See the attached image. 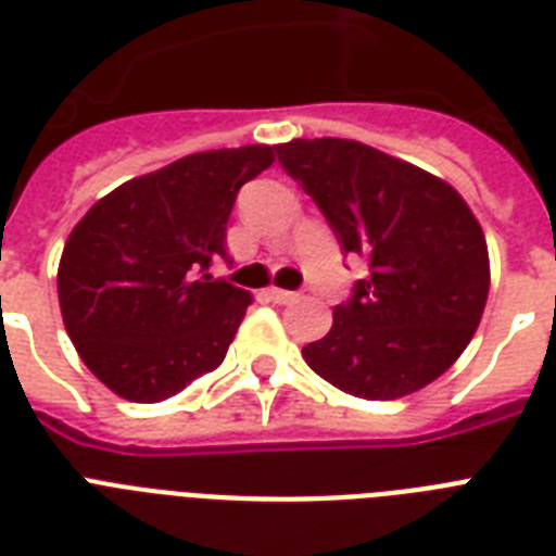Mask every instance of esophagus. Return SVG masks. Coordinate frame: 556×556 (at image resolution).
Segmentation results:
<instances>
[{"instance_id": "esophagus-1", "label": "esophagus", "mask_w": 556, "mask_h": 556, "mask_svg": "<svg viewBox=\"0 0 556 556\" xmlns=\"http://www.w3.org/2000/svg\"><path fill=\"white\" fill-rule=\"evenodd\" d=\"M268 296L274 303H294L296 300V291H286V288H268Z\"/></svg>"}]
</instances>
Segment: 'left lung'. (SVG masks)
Returning a JSON list of instances; mask_svg holds the SVG:
<instances>
[{
    "mask_svg": "<svg viewBox=\"0 0 556 556\" xmlns=\"http://www.w3.org/2000/svg\"><path fill=\"white\" fill-rule=\"evenodd\" d=\"M338 236L369 262L305 364L338 389L392 401L456 364L482 320L491 262L484 233L447 181L366 143L314 138L277 147Z\"/></svg>",
    "mask_w": 556,
    "mask_h": 556,
    "instance_id": "1",
    "label": "left lung"
}]
</instances>
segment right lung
I'll list each match as a JSON object with an SVG mask.
<instances>
[{"label": "right lung", "mask_w": 556, "mask_h": 556, "mask_svg": "<svg viewBox=\"0 0 556 556\" xmlns=\"http://www.w3.org/2000/svg\"><path fill=\"white\" fill-rule=\"evenodd\" d=\"M274 147L210 150L132 178L68 236L56 294L68 338L115 395L155 404L216 369L253 296L207 268L225 260L236 192Z\"/></svg>", "instance_id": "1"}]
</instances>
